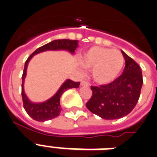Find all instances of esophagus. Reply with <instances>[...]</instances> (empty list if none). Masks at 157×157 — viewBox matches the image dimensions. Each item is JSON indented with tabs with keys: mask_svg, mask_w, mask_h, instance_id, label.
Segmentation results:
<instances>
[{
	"mask_svg": "<svg viewBox=\"0 0 157 157\" xmlns=\"http://www.w3.org/2000/svg\"><path fill=\"white\" fill-rule=\"evenodd\" d=\"M81 86H89V82H87L85 80H82L81 82Z\"/></svg>",
	"mask_w": 157,
	"mask_h": 157,
	"instance_id": "esophagus-1",
	"label": "esophagus"
}]
</instances>
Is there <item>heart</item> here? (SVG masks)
Wrapping results in <instances>:
<instances>
[{
  "label": "heart",
  "mask_w": 157,
  "mask_h": 157,
  "mask_svg": "<svg viewBox=\"0 0 157 157\" xmlns=\"http://www.w3.org/2000/svg\"><path fill=\"white\" fill-rule=\"evenodd\" d=\"M80 59L83 66L91 69L92 79L101 85L114 81L124 64V57L120 51L100 46L89 48Z\"/></svg>",
  "instance_id": "heart-1"
}]
</instances>
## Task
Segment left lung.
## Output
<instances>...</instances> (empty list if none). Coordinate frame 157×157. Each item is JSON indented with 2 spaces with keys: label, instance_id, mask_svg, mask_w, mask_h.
<instances>
[{
  "label": "left lung",
  "instance_id": "1",
  "mask_svg": "<svg viewBox=\"0 0 157 157\" xmlns=\"http://www.w3.org/2000/svg\"><path fill=\"white\" fill-rule=\"evenodd\" d=\"M125 59L123 74L107 85L91 86L92 97L86 108L105 120H118L128 115L138 103L143 79L139 65L122 51Z\"/></svg>",
  "mask_w": 157,
  "mask_h": 157
}]
</instances>
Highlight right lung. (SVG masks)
Listing matches in <instances>:
<instances>
[{
	"mask_svg": "<svg viewBox=\"0 0 157 157\" xmlns=\"http://www.w3.org/2000/svg\"><path fill=\"white\" fill-rule=\"evenodd\" d=\"M78 40H54V41L48 42L46 45H44L43 46L36 49L29 56L27 61L25 62L24 69H23V75H22V81H23V83H22V98H23V107H24V109L26 110L27 114L36 121L45 122L57 117L61 112V108H60V104H59V101H60L59 98H60L61 95L68 89L78 88L80 82H73L71 79H67L62 84L61 86L59 87L57 92L54 94L52 98L44 101V102L34 103L28 99V98L25 94L24 88H23L28 63L34 55L40 53V52H45V51L66 50L68 51L71 54H74L75 51L78 45Z\"/></svg>",
	"mask_w": 157,
	"mask_h": 157,
	"instance_id": "obj_1",
	"label": "right lung"
}]
</instances>
